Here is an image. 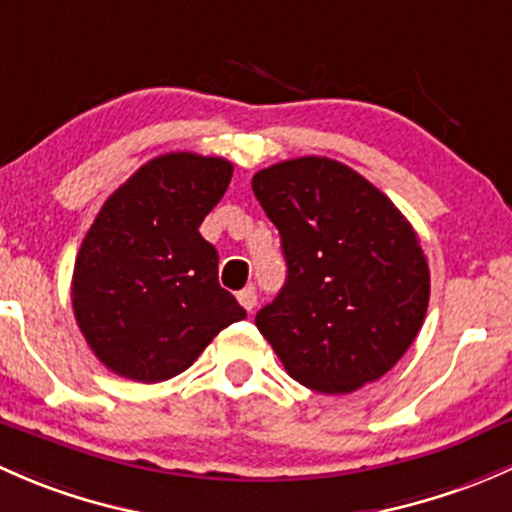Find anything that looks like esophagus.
I'll return each mask as SVG.
<instances>
[{"label":"esophagus","instance_id":"esophagus-1","mask_svg":"<svg viewBox=\"0 0 512 512\" xmlns=\"http://www.w3.org/2000/svg\"><path fill=\"white\" fill-rule=\"evenodd\" d=\"M236 298H239V303L244 305L246 310H254L256 308V303H258V295H256V288L254 286H249V288H244V291H239V295H236Z\"/></svg>","mask_w":512,"mask_h":512}]
</instances>
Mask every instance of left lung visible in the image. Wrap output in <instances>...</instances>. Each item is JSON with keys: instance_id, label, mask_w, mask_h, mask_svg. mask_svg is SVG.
Here are the masks:
<instances>
[{"instance_id": "obj_1", "label": "left lung", "mask_w": 512, "mask_h": 512, "mask_svg": "<svg viewBox=\"0 0 512 512\" xmlns=\"http://www.w3.org/2000/svg\"><path fill=\"white\" fill-rule=\"evenodd\" d=\"M281 234L286 286L256 313L286 372L323 394L355 392L402 360L424 323L429 266L387 194L330 157L251 179Z\"/></svg>"}]
</instances>
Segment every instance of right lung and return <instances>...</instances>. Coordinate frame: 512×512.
<instances>
[{"label":"right lung","instance_id":"obj_1","mask_svg":"<svg viewBox=\"0 0 512 512\" xmlns=\"http://www.w3.org/2000/svg\"><path fill=\"white\" fill-rule=\"evenodd\" d=\"M221 157L167 152L145 162L100 207L73 268V315L93 355L120 377L162 382L246 318L219 286L204 217L229 187Z\"/></svg>","mask_w":512,"mask_h":512}]
</instances>
